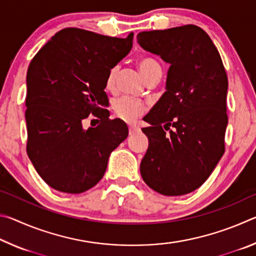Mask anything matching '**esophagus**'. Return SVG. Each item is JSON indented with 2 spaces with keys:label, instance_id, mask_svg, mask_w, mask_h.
I'll return each instance as SVG.
<instances>
[{
  "label": "esophagus",
  "instance_id": "34e87169",
  "mask_svg": "<svg viewBox=\"0 0 256 256\" xmlns=\"http://www.w3.org/2000/svg\"><path fill=\"white\" fill-rule=\"evenodd\" d=\"M138 131H140V128H138L136 124H130L128 125V133L131 134V136H132V134H136Z\"/></svg>",
  "mask_w": 256,
  "mask_h": 256
}]
</instances>
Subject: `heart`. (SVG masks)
<instances>
[{
    "instance_id": "b5f03b06",
    "label": "heart",
    "mask_w": 256,
    "mask_h": 256,
    "mask_svg": "<svg viewBox=\"0 0 256 256\" xmlns=\"http://www.w3.org/2000/svg\"><path fill=\"white\" fill-rule=\"evenodd\" d=\"M138 66L140 68L142 76L148 81L152 78H162V66L154 58L150 56H142L138 60ZM118 73V66H115L108 70L106 76L105 84L107 89H112L116 82V76ZM148 110V104L140 99L131 97H120L112 102V110L116 116L128 122H132L141 115H144Z\"/></svg>"
}]
</instances>
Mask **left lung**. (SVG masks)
Listing matches in <instances>:
<instances>
[{
  "label": "left lung",
  "mask_w": 256,
  "mask_h": 256,
  "mask_svg": "<svg viewBox=\"0 0 256 256\" xmlns=\"http://www.w3.org/2000/svg\"><path fill=\"white\" fill-rule=\"evenodd\" d=\"M136 38L142 48L170 64L166 92L144 118L151 126L142 128L149 146L141 176L162 196H184L204 183L224 152L227 73L198 26L142 32Z\"/></svg>",
  "instance_id": "8db88e82"
}]
</instances>
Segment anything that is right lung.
<instances>
[{
	"label": "right lung",
	"mask_w": 256,
	"mask_h": 256,
	"mask_svg": "<svg viewBox=\"0 0 256 256\" xmlns=\"http://www.w3.org/2000/svg\"><path fill=\"white\" fill-rule=\"evenodd\" d=\"M133 45L79 28L56 32L34 56L27 71V154L50 188L78 194L105 174L110 152L126 138V124L110 118L104 92L108 70ZM92 114L100 124L83 128Z\"/></svg>",
	"instance_id": "obj_1"
}]
</instances>
